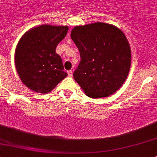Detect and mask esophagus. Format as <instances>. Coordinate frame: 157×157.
Returning <instances> with one entry per match:
<instances>
[{
    "mask_svg": "<svg viewBox=\"0 0 157 157\" xmlns=\"http://www.w3.org/2000/svg\"><path fill=\"white\" fill-rule=\"evenodd\" d=\"M67 73H68V76H69V77H71L72 75H73V71H72V70H70V71H67Z\"/></svg>",
    "mask_w": 157,
    "mask_h": 157,
    "instance_id": "obj_1",
    "label": "esophagus"
}]
</instances>
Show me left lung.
<instances>
[{"label": "left lung", "mask_w": 157, "mask_h": 157, "mask_svg": "<svg viewBox=\"0 0 157 157\" xmlns=\"http://www.w3.org/2000/svg\"><path fill=\"white\" fill-rule=\"evenodd\" d=\"M71 39L79 50L74 78L90 98L107 97L116 92L128 77L130 46L117 27L103 22L75 26Z\"/></svg>", "instance_id": "1"}]
</instances>
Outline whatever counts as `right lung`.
<instances>
[{
  "label": "right lung",
  "instance_id": "obj_1",
  "mask_svg": "<svg viewBox=\"0 0 157 157\" xmlns=\"http://www.w3.org/2000/svg\"><path fill=\"white\" fill-rule=\"evenodd\" d=\"M67 31L68 26L42 25L27 31L21 38L15 51V65L27 87L46 94L67 77L55 50Z\"/></svg>",
  "mask_w": 157,
  "mask_h": 157
}]
</instances>
